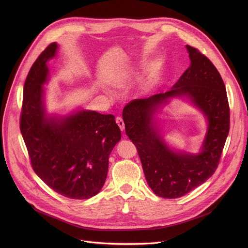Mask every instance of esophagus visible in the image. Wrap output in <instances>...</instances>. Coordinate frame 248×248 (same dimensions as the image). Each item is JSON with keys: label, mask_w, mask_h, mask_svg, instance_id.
I'll list each match as a JSON object with an SVG mask.
<instances>
[{"label": "esophagus", "mask_w": 248, "mask_h": 248, "mask_svg": "<svg viewBox=\"0 0 248 248\" xmlns=\"http://www.w3.org/2000/svg\"><path fill=\"white\" fill-rule=\"evenodd\" d=\"M116 122H117V124H118L120 129H121L122 131H124V123L123 119L120 118V117H118V118H116Z\"/></svg>", "instance_id": "esophagus-1"}]
</instances>
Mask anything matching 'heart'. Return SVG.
I'll return each mask as SVG.
<instances>
[{
    "label": "heart",
    "mask_w": 248,
    "mask_h": 248,
    "mask_svg": "<svg viewBox=\"0 0 248 248\" xmlns=\"http://www.w3.org/2000/svg\"><path fill=\"white\" fill-rule=\"evenodd\" d=\"M158 79H159V68L156 65V66H154L151 69V72H150V74L148 76V79H147V82H146L145 89L152 88L157 83Z\"/></svg>",
    "instance_id": "obj_1"
}]
</instances>
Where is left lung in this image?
Wrapping results in <instances>:
<instances>
[{"label": "left lung", "mask_w": 248, "mask_h": 248, "mask_svg": "<svg viewBox=\"0 0 248 248\" xmlns=\"http://www.w3.org/2000/svg\"><path fill=\"white\" fill-rule=\"evenodd\" d=\"M190 65L171 89L128 103L123 119L136 146L148 186L163 198H179L211 178L219 165L230 130V108L224 81L211 61L186 45ZM172 97H186L206 119L207 131L198 154L170 149L160 132L159 110Z\"/></svg>", "instance_id": "left-lung-1"}]
</instances>
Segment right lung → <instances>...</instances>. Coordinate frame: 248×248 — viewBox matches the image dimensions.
I'll return each mask as SVG.
<instances>
[{
  "label": "right lung",
  "instance_id": "obj_1",
  "mask_svg": "<svg viewBox=\"0 0 248 248\" xmlns=\"http://www.w3.org/2000/svg\"><path fill=\"white\" fill-rule=\"evenodd\" d=\"M59 46L50 44L32 64L23 87L20 131L31 165L53 190L72 199L96 195L107 178L109 156L122 133L113 115L77 109L48 114L44 85L48 62Z\"/></svg>",
  "mask_w": 248,
  "mask_h": 248
}]
</instances>
